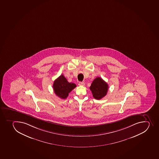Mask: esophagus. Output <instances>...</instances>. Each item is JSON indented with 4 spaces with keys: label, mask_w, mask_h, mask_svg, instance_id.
<instances>
[{
    "label": "esophagus",
    "mask_w": 159,
    "mask_h": 159,
    "mask_svg": "<svg viewBox=\"0 0 159 159\" xmlns=\"http://www.w3.org/2000/svg\"><path fill=\"white\" fill-rule=\"evenodd\" d=\"M78 85H80V86H84L85 85V83L84 82H79V84H78Z\"/></svg>",
    "instance_id": "obj_1"
}]
</instances>
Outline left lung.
<instances>
[{
    "label": "left lung",
    "mask_w": 159,
    "mask_h": 159,
    "mask_svg": "<svg viewBox=\"0 0 159 159\" xmlns=\"http://www.w3.org/2000/svg\"><path fill=\"white\" fill-rule=\"evenodd\" d=\"M108 85L102 78L97 77L92 83L89 89L92 93L93 96L97 100H100L107 95Z\"/></svg>",
    "instance_id": "left-lung-1"
}]
</instances>
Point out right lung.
Wrapping results in <instances>:
<instances>
[{
	"label": "right lung",
	"instance_id": "obj_1",
	"mask_svg": "<svg viewBox=\"0 0 159 159\" xmlns=\"http://www.w3.org/2000/svg\"><path fill=\"white\" fill-rule=\"evenodd\" d=\"M76 87L75 83H69L63 75L59 76L53 82V89L55 93L60 98H66L68 94Z\"/></svg>",
	"mask_w": 159,
	"mask_h": 159
}]
</instances>
